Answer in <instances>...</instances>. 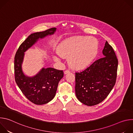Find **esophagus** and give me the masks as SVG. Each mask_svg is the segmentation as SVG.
<instances>
[{
	"instance_id": "esophagus-1",
	"label": "esophagus",
	"mask_w": 133,
	"mask_h": 133,
	"mask_svg": "<svg viewBox=\"0 0 133 133\" xmlns=\"http://www.w3.org/2000/svg\"><path fill=\"white\" fill-rule=\"evenodd\" d=\"M69 72H70V71H69V70H66L64 71V74H68V73H69Z\"/></svg>"
}]
</instances>
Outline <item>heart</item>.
<instances>
[{
  "mask_svg": "<svg viewBox=\"0 0 133 133\" xmlns=\"http://www.w3.org/2000/svg\"><path fill=\"white\" fill-rule=\"evenodd\" d=\"M98 42L92 37H71L63 41L58 48V55L68 58L71 68L77 70L87 67L95 58L98 51ZM54 59L58 62L57 56Z\"/></svg>",
  "mask_w": 133,
  "mask_h": 133,
  "instance_id": "heart-1",
  "label": "heart"
}]
</instances>
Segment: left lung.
Here are the masks:
<instances>
[{
	"label": "left lung",
	"instance_id": "obj_1",
	"mask_svg": "<svg viewBox=\"0 0 133 133\" xmlns=\"http://www.w3.org/2000/svg\"><path fill=\"white\" fill-rule=\"evenodd\" d=\"M104 57L89 67L75 72V93L83 104L94 106L103 102L114 86L117 77L118 59L112 47L106 41Z\"/></svg>",
	"mask_w": 133,
	"mask_h": 133
}]
</instances>
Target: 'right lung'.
<instances>
[{
    "mask_svg": "<svg viewBox=\"0 0 133 133\" xmlns=\"http://www.w3.org/2000/svg\"><path fill=\"white\" fill-rule=\"evenodd\" d=\"M56 28L30 35L18 49L15 57V81L26 97L36 105L45 104L55 97L58 83L64 76L63 70L53 68H43L34 76H26L22 70L25 52L39 38L55 33Z\"/></svg>",
    "mask_w": 133,
    "mask_h": 133,
    "instance_id": "1",
    "label": "right lung"
}]
</instances>
